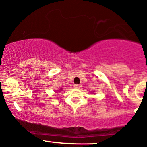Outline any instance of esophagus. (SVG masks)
Returning a JSON list of instances; mask_svg holds the SVG:
<instances>
[{
  "instance_id": "obj_1",
  "label": "esophagus",
  "mask_w": 147,
  "mask_h": 147,
  "mask_svg": "<svg viewBox=\"0 0 147 147\" xmlns=\"http://www.w3.org/2000/svg\"><path fill=\"white\" fill-rule=\"evenodd\" d=\"M74 87H75V88H76V89H80L81 87H82V85H81V84H75V85H74Z\"/></svg>"
}]
</instances>
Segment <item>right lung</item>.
<instances>
[{
  "label": "right lung",
  "instance_id": "1",
  "mask_svg": "<svg viewBox=\"0 0 147 147\" xmlns=\"http://www.w3.org/2000/svg\"><path fill=\"white\" fill-rule=\"evenodd\" d=\"M60 90H62V89H60Z\"/></svg>",
  "mask_w": 147,
  "mask_h": 147
}]
</instances>
